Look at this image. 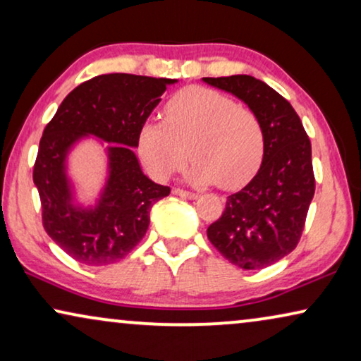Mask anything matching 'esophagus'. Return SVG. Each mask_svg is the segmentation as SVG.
<instances>
[{"mask_svg": "<svg viewBox=\"0 0 361 361\" xmlns=\"http://www.w3.org/2000/svg\"><path fill=\"white\" fill-rule=\"evenodd\" d=\"M172 194L174 195H179V197H182V199H190V200H194V199H197V195L195 192H189V190H184V189H179V187H176V189H172Z\"/></svg>", "mask_w": 361, "mask_h": 361, "instance_id": "34e87169", "label": "esophagus"}]
</instances>
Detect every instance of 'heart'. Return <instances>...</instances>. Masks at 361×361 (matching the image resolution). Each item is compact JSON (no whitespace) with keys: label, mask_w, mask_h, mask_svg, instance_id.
Segmentation results:
<instances>
[{"label":"heart","mask_w":361,"mask_h":361,"mask_svg":"<svg viewBox=\"0 0 361 361\" xmlns=\"http://www.w3.org/2000/svg\"><path fill=\"white\" fill-rule=\"evenodd\" d=\"M141 159L157 180L187 171L194 184L231 190L245 185L264 156V128L255 110L225 93L185 88L162 108V123H146L137 137Z\"/></svg>","instance_id":"1"}]
</instances>
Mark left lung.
I'll return each mask as SVG.
<instances>
[{
  "mask_svg": "<svg viewBox=\"0 0 361 361\" xmlns=\"http://www.w3.org/2000/svg\"><path fill=\"white\" fill-rule=\"evenodd\" d=\"M256 111L264 128V156L250 184L228 195L207 228L210 243L243 269H263L289 255L304 231L315 190L312 149L290 103L251 75L205 77Z\"/></svg>",
  "mask_w": 361,
  "mask_h": 361,
  "instance_id": "obj_1",
  "label": "left lung"
}]
</instances>
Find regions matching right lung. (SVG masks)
Listing matches in <instances>:
<instances>
[{
    "mask_svg": "<svg viewBox=\"0 0 361 361\" xmlns=\"http://www.w3.org/2000/svg\"><path fill=\"white\" fill-rule=\"evenodd\" d=\"M174 78L105 73L73 88L42 133L32 179L46 233L78 263H118L136 248L149 226V212L171 194L142 174L131 147ZM85 134L115 142L111 176L95 209H77L63 171L66 151Z\"/></svg>",
    "mask_w": 361,
    "mask_h": 361,
    "instance_id": "obj_1",
    "label": "right lung"
}]
</instances>
